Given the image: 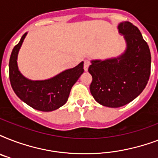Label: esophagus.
Wrapping results in <instances>:
<instances>
[{
	"instance_id": "esophagus-1",
	"label": "esophagus",
	"mask_w": 158,
	"mask_h": 158,
	"mask_svg": "<svg viewBox=\"0 0 158 158\" xmlns=\"http://www.w3.org/2000/svg\"><path fill=\"white\" fill-rule=\"evenodd\" d=\"M90 65V61H89L88 59L84 60V69L85 71H88V69H89V67Z\"/></svg>"
}]
</instances>
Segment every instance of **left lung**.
Listing matches in <instances>:
<instances>
[{
	"instance_id": "obj_1",
	"label": "left lung",
	"mask_w": 158,
	"mask_h": 158,
	"mask_svg": "<svg viewBox=\"0 0 158 158\" xmlns=\"http://www.w3.org/2000/svg\"><path fill=\"white\" fill-rule=\"evenodd\" d=\"M126 49L117 57L93 60L89 72L93 77L90 92L99 104L120 107L143 92L151 72V53L139 28L125 21L118 24Z\"/></svg>"
}]
</instances>
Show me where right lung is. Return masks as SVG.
I'll return each mask as SVG.
<instances>
[{
    "mask_svg": "<svg viewBox=\"0 0 158 158\" xmlns=\"http://www.w3.org/2000/svg\"><path fill=\"white\" fill-rule=\"evenodd\" d=\"M27 33L13 48L9 62V76L12 89L19 98L31 107L41 111H52L66 103L69 93L84 73V61L72 69L44 80H31L21 74L17 59Z\"/></svg>",
    "mask_w": 158,
    "mask_h": 158,
    "instance_id": "add662e5",
    "label": "right lung"
}]
</instances>
